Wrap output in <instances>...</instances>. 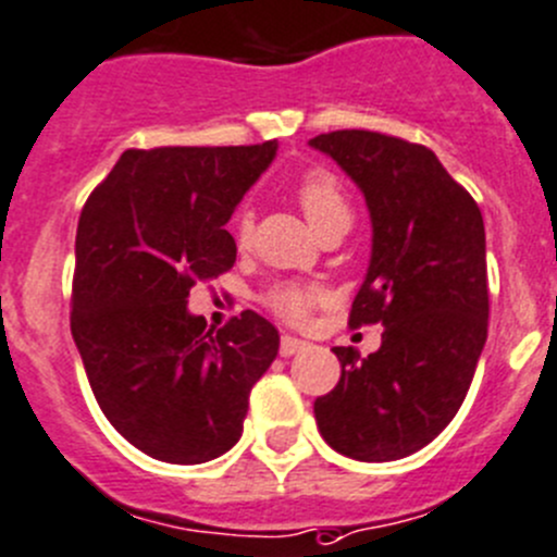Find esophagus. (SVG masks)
I'll use <instances>...</instances> for the list:
<instances>
[{
  "label": "esophagus",
  "mask_w": 557,
  "mask_h": 557,
  "mask_svg": "<svg viewBox=\"0 0 557 557\" xmlns=\"http://www.w3.org/2000/svg\"><path fill=\"white\" fill-rule=\"evenodd\" d=\"M307 345H310L307 339L283 334V337H280V356H294V354H299V350H305Z\"/></svg>",
  "instance_id": "34e87169"
}]
</instances>
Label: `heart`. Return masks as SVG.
<instances>
[{
	"instance_id": "1",
	"label": "heart",
	"mask_w": 557,
	"mask_h": 557,
	"mask_svg": "<svg viewBox=\"0 0 557 557\" xmlns=\"http://www.w3.org/2000/svg\"><path fill=\"white\" fill-rule=\"evenodd\" d=\"M296 198H299V207L305 212V218L310 220L312 228H321L323 223L334 218H343L350 209L348 201H345V193L339 187V182L334 180L326 171H305L296 182ZM231 234H234V242L239 247H245L252 236V218L247 209H239L231 220ZM321 301V290L310 283H296V280H288V283H277L263 294V305L285 323H305L307 318L312 315L315 305Z\"/></svg>"
}]
</instances>
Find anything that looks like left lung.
I'll list each match as a JSON object with an SVG mask.
<instances>
[{
    "label": "left lung",
    "mask_w": 557,
    "mask_h": 557,
    "mask_svg": "<svg viewBox=\"0 0 557 557\" xmlns=\"http://www.w3.org/2000/svg\"><path fill=\"white\" fill-rule=\"evenodd\" d=\"M310 147L337 160L364 193L372 258L348 326H383L381 348L367 359L334 348L343 372L315 399V422L339 455L399 460L455 419L487 339L482 209L422 144L334 129Z\"/></svg>",
    "instance_id": "obj_1"
}]
</instances>
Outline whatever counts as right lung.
Masks as SVG:
<instances>
[{
  "mask_svg": "<svg viewBox=\"0 0 557 557\" xmlns=\"http://www.w3.org/2000/svg\"><path fill=\"white\" fill-rule=\"evenodd\" d=\"M274 152V141L127 149L81 209L70 329L106 419L154 460L228 451L277 356V329L258 312L223 329L187 312L193 285L234 267L225 223Z\"/></svg>",
  "mask_w": 557,
  "mask_h": 557,
  "instance_id": "add662e5",
  "label": "right lung"
}]
</instances>
